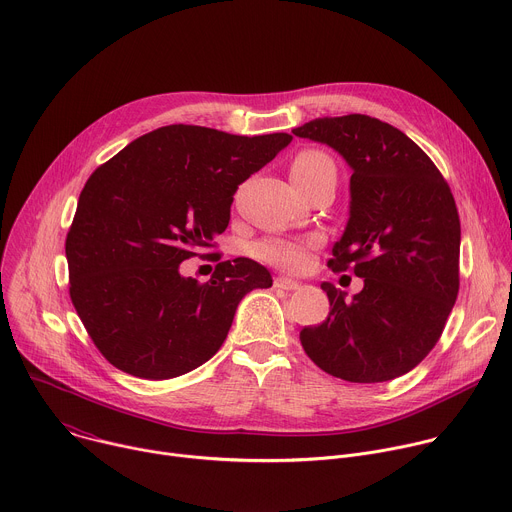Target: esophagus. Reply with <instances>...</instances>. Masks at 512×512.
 <instances>
[{"instance_id": "obj_1", "label": "esophagus", "mask_w": 512, "mask_h": 512, "mask_svg": "<svg viewBox=\"0 0 512 512\" xmlns=\"http://www.w3.org/2000/svg\"><path fill=\"white\" fill-rule=\"evenodd\" d=\"M273 285H275L277 289H300V287H302V283H300V281L291 279V277H285V275H279V277H275Z\"/></svg>"}]
</instances>
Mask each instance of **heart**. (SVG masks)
Segmentation results:
<instances>
[{
    "label": "heart",
    "instance_id": "obj_1",
    "mask_svg": "<svg viewBox=\"0 0 512 512\" xmlns=\"http://www.w3.org/2000/svg\"><path fill=\"white\" fill-rule=\"evenodd\" d=\"M320 170H334L332 160L318 152L306 150L300 152L291 164V178L296 176H312ZM318 245L316 239H298V237H267L255 247V255L271 265L289 269V271H302L310 261V251Z\"/></svg>",
    "mask_w": 512,
    "mask_h": 512
}]
</instances>
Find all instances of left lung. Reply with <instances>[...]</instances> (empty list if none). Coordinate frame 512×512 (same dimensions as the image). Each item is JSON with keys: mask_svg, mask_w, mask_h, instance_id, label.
Here are the masks:
<instances>
[{"mask_svg": "<svg viewBox=\"0 0 512 512\" xmlns=\"http://www.w3.org/2000/svg\"><path fill=\"white\" fill-rule=\"evenodd\" d=\"M294 135L328 145L352 170L348 221L330 267L352 265V300L324 281L328 318L300 332L322 371L350 383L397 379L440 340L460 287V216L415 141L369 115L320 117Z\"/></svg>", "mask_w": 512, "mask_h": 512, "instance_id": "left-lung-1", "label": "left lung"}]
</instances>
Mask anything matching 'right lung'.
I'll list each match as a JSON object with an SVG mask.
<instances>
[{
    "label": "right lung",
    "instance_id": "add662e5",
    "mask_svg": "<svg viewBox=\"0 0 512 512\" xmlns=\"http://www.w3.org/2000/svg\"><path fill=\"white\" fill-rule=\"evenodd\" d=\"M198 125L145 133L87 180L66 237L70 298L101 354L123 373L186 375L223 346L241 300L271 273L237 257L206 283L180 263L231 221L233 196L291 143Z\"/></svg>",
    "mask_w": 512,
    "mask_h": 512
}]
</instances>
